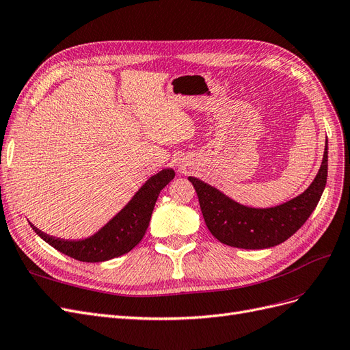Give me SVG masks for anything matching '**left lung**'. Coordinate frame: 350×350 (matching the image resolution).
<instances>
[{
    "instance_id": "8db88e82",
    "label": "left lung",
    "mask_w": 350,
    "mask_h": 350,
    "mask_svg": "<svg viewBox=\"0 0 350 350\" xmlns=\"http://www.w3.org/2000/svg\"><path fill=\"white\" fill-rule=\"evenodd\" d=\"M327 153L325 144L320 171L301 196L270 208L238 204L219 189L189 176L211 235L229 247L243 250L270 248L291 238L311 216L321 198L327 183Z\"/></svg>"
}]
</instances>
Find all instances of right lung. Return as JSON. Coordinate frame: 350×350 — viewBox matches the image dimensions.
<instances>
[{
  "instance_id": "add662e5",
  "label": "right lung",
  "mask_w": 350,
  "mask_h": 350,
  "mask_svg": "<svg viewBox=\"0 0 350 350\" xmlns=\"http://www.w3.org/2000/svg\"><path fill=\"white\" fill-rule=\"evenodd\" d=\"M175 172L163 169L152 176L133 200L126 204L109 224L105 225L98 234L83 241H64L49 237L33 228L36 234L66 256L86 262L107 261L131 251L144 237L153 213L159 193L172 181Z\"/></svg>"
}]
</instances>
